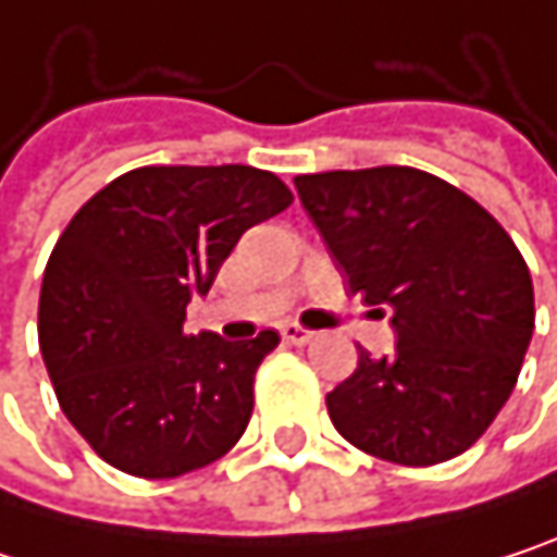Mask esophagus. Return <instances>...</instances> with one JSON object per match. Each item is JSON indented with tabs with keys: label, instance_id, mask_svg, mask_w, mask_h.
Instances as JSON below:
<instances>
[{
	"label": "esophagus",
	"instance_id": "obj_1",
	"mask_svg": "<svg viewBox=\"0 0 557 557\" xmlns=\"http://www.w3.org/2000/svg\"><path fill=\"white\" fill-rule=\"evenodd\" d=\"M280 335H283L286 345H309V342L315 338V332H309V329H302V325H296V322L280 325Z\"/></svg>",
	"mask_w": 557,
	"mask_h": 557
}]
</instances>
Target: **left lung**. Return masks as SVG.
I'll return each mask as SVG.
<instances>
[{"label":"left lung","mask_w":557,"mask_h":557,"mask_svg":"<svg viewBox=\"0 0 557 557\" xmlns=\"http://www.w3.org/2000/svg\"><path fill=\"white\" fill-rule=\"evenodd\" d=\"M296 193L348 289L387 306L396 348H358L325 396L361 451L425 468L468 451L516 387L535 329L529 268L503 225L416 168L296 176Z\"/></svg>","instance_id":"obj_1"}]
</instances>
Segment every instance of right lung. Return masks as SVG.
I'll return each instance as SVG.
<instances>
[{"mask_svg": "<svg viewBox=\"0 0 557 557\" xmlns=\"http://www.w3.org/2000/svg\"><path fill=\"white\" fill-rule=\"evenodd\" d=\"M289 202L271 170L138 168L70 219L45 268L38 342L63 416L102 461L164 481L245 435L280 335L225 342L183 322L238 238Z\"/></svg>", "mask_w": 557, "mask_h": 557, "instance_id": "1", "label": "right lung"}]
</instances>
